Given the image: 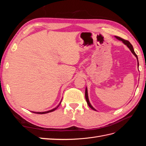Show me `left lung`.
Wrapping results in <instances>:
<instances>
[{"label":"left lung","instance_id":"8db88e82","mask_svg":"<svg viewBox=\"0 0 146 146\" xmlns=\"http://www.w3.org/2000/svg\"><path fill=\"white\" fill-rule=\"evenodd\" d=\"M115 37L117 39H119V40H120V41H122V42L123 43V44H125L129 47V48H130V50H131V52L133 53V55L136 57V58H137V60H138V56H137V55L135 54V51H134V49H133V46H132L131 44V43L129 41H127V40H125V39H122V38H120V37H119V36H115ZM85 98H86V102H87V104H88V106H89V107L91 108V109H92V110H96L93 107H92L91 106V105L90 104V101H89V99H88V91H87V89L86 88V90H85Z\"/></svg>","mask_w":146,"mask_h":146}]
</instances>
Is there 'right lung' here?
I'll return each instance as SVG.
<instances>
[{
	"instance_id": "1",
	"label": "right lung",
	"mask_w": 146,
	"mask_h": 146,
	"mask_svg": "<svg viewBox=\"0 0 146 146\" xmlns=\"http://www.w3.org/2000/svg\"><path fill=\"white\" fill-rule=\"evenodd\" d=\"M59 106V105H58ZM56 109V108H54V109H53V110H50V111H45V112H38V113H35H35H37V114H46V113H49V112H52V111H54V110H55ZM34 113V112H33Z\"/></svg>"
}]
</instances>
